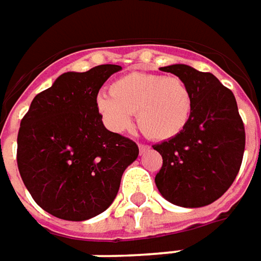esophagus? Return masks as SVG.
<instances>
[{"label": "esophagus", "instance_id": "obj_1", "mask_svg": "<svg viewBox=\"0 0 261 261\" xmlns=\"http://www.w3.org/2000/svg\"><path fill=\"white\" fill-rule=\"evenodd\" d=\"M138 148H140V153H144V151H147V150L150 148V145L144 144V143H140V144H138Z\"/></svg>", "mask_w": 261, "mask_h": 261}]
</instances>
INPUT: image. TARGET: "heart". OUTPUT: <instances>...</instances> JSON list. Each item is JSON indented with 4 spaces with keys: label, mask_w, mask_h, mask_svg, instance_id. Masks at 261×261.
Wrapping results in <instances>:
<instances>
[{
    "label": "heart",
    "mask_w": 261,
    "mask_h": 261,
    "mask_svg": "<svg viewBox=\"0 0 261 261\" xmlns=\"http://www.w3.org/2000/svg\"><path fill=\"white\" fill-rule=\"evenodd\" d=\"M95 106L111 131L130 130L136 113L140 130L163 141L178 136L189 124L193 95L177 75L128 72L111 84L110 94H98Z\"/></svg>",
    "instance_id": "obj_1"
}]
</instances>
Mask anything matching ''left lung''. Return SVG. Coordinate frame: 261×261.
Listing matches in <instances>:
<instances>
[{
    "instance_id": "1",
    "label": "left lung",
    "mask_w": 261,
    "mask_h": 261,
    "mask_svg": "<svg viewBox=\"0 0 261 261\" xmlns=\"http://www.w3.org/2000/svg\"><path fill=\"white\" fill-rule=\"evenodd\" d=\"M160 70L186 81L193 111L178 136L153 145L163 157L155 186L173 204L203 207L221 197L239 174L246 145L244 124L234 94L212 72L184 64Z\"/></svg>"
}]
</instances>
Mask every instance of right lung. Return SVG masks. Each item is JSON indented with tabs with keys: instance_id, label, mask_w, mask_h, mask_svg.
<instances>
[{
	"instance_id": "add662e5",
	"label": "right lung",
	"mask_w": 261,
	"mask_h": 261,
	"mask_svg": "<svg viewBox=\"0 0 261 261\" xmlns=\"http://www.w3.org/2000/svg\"><path fill=\"white\" fill-rule=\"evenodd\" d=\"M120 65L65 72L34 97L17 138L19 174L34 201L58 219L83 221L114 201L138 145L108 131L95 98Z\"/></svg>"
}]
</instances>
